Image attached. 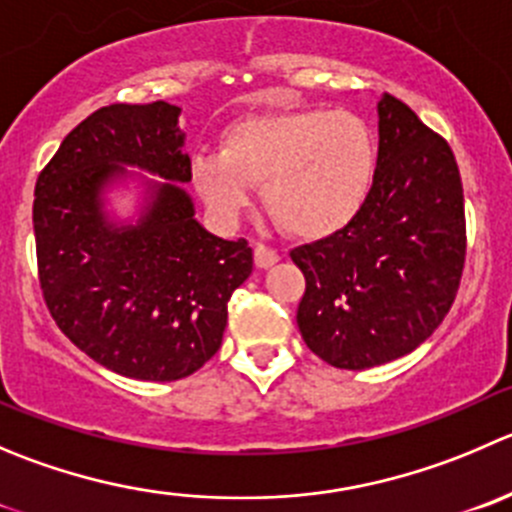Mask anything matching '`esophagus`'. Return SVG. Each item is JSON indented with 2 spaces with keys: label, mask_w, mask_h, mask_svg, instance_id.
<instances>
[{
  "label": "esophagus",
  "mask_w": 512,
  "mask_h": 512,
  "mask_svg": "<svg viewBox=\"0 0 512 512\" xmlns=\"http://www.w3.org/2000/svg\"><path fill=\"white\" fill-rule=\"evenodd\" d=\"M277 260H280L277 250H272V247L265 245V242H257L255 245V265L257 267H272Z\"/></svg>",
  "instance_id": "obj_1"
}]
</instances>
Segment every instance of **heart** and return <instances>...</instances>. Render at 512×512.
I'll return each instance as SVG.
<instances>
[{"mask_svg": "<svg viewBox=\"0 0 512 512\" xmlns=\"http://www.w3.org/2000/svg\"><path fill=\"white\" fill-rule=\"evenodd\" d=\"M377 142L347 109H285L240 119L222 135V155L192 160V182L222 217H237L265 187L272 220L295 237L345 227L370 195Z\"/></svg>", "mask_w": 512, "mask_h": 512, "instance_id": "1", "label": "heart"}]
</instances>
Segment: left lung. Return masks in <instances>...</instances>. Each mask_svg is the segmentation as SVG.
<instances>
[{"instance_id":"1","label":"left lung","mask_w":512,"mask_h":512,"mask_svg":"<svg viewBox=\"0 0 512 512\" xmlns=\"http://www.w3.org/2000/svg\"><path fill=\"white\" fill-rule=\"evenodd\" d=\"M370 195L342 230L295 247L305 275L297 327L327 365L365 370L428 340L458 295L465 200L448 142L393 94L377 104Z\"/></svg>"}]
</instances>
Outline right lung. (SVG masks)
<instances>
[{
	"mask_svg": "<svg viewBox=\"0 0 512 512\" xmlns=\"http://www.w3.org/2000/svg\"><path fill=\"white\" fill-rule=\"evenodd\" d=\"M180 107L109 104L74 127L34 187V242L44 305L94 362L135 380H180L222 345L227 302L250 277L252 247L210 235L177 182L192 180ZM137 164L175 183L158 188L137 228L112 231L98 190Z\"/></svg>",
	"mask_w": 512,
	"mask_h": 512,
	"instance_id": "1",
	"label": "right lung"
}]
</instances>
